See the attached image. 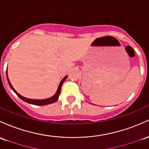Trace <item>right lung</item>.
<instances>
[{
    "mask_svg": "<svg viewBox=\"0 0 149 149\" xmlns=\"http://www.w3.org/2000/svg\"><path fill=\"white\" fill-rule=\"evenodd\" d=\"M6 75H7V79H8V82L9 83L11 89L13 90V91H14L16 95H17V96L20 98L21 100H22L24 101V102H27V103H29V104H35V105H38V106H42V105H46V104H52V103H54V102H56L57 100H58V96H59L60 93H61V86L62 85H63V82L65 81V80L67 78V76H65L64 78H63V79L61 80V83H60L59 86H58V89H57V91L56 93H55V95L54 96H52V97H49V98H47V99H43V100H34V99H29V98H27V97H24L23 96H22L21 95H19L18 93L17 92V91H15V90L14 89V88L13 87V86L11 85L10 82V80L9 78H8V73L7 71H6Z\"/></svg>",
    "mask_w": 149,
    "mask_h": 149,
    "instance_id": "add662e5",
    "label": "right lung"
}]
</instances>
